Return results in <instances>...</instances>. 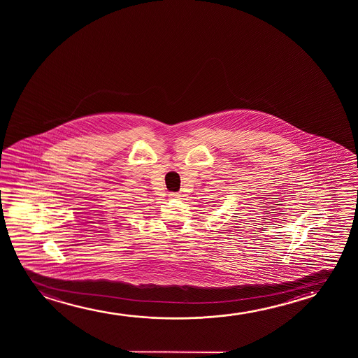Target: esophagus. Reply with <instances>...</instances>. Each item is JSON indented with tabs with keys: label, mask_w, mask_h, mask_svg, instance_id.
<instances>
[{
	"label": "esophagus",
	"mask_w": 358,
	"mask_h": 358,
	"mask_svg": "<svg viewBox=\"0 0 358 358\" xmlns=\"http://www.w3.org/2000/svg\"><path fill=\"white\" fill-rule=\"evenodd\" d=\"M169 196H171V198H175V199H182L181 193H177V192H171Z\"/></svg>",
	"instance_id": "1"
}]
</instances>
